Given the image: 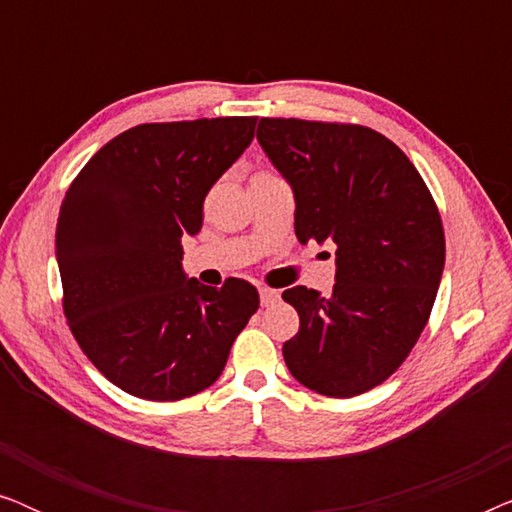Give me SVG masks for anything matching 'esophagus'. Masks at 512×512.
Here are the masks:
<instances>
[{
  "label": "esophagus",
  "mask_w": 512,
  "mask_h": 512,
  "mask_svg": "<svg viewBox=\"0 0 512 512\" xmlns=\"http://www.w3.org/2000/svg\"><path fill=\"white\" fill-rule=\"evenodd\" d=\"M258 296H261V305L268 307L272 303H277L279 293L275 289H265V286H263V289H258Z\"/></svg>",
  "instance_id": "obj_1"
}]
</instances>
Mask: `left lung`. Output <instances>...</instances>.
Segmentation results:
<instances>
[{
	"label": "left lung",
	"mask_w": 512,
	"mask_h": 512,
	"mask_svg": "<svg viewBox=\"0 0 512 512\" xmlns=\"http://www.w3.org/2000/svg\"><path fill=\"white\" fill-rule=\"evenodd\" d=\"M256 139L291 186L298 242L338 247L331 296L282 293L300 317L286 366L317 394L359 396L401 366L429 321L445 268L436 202L408 156L363 125L261 118Z\"/></svg>",
	"instance_id": "obj_1"
}]
</instances>
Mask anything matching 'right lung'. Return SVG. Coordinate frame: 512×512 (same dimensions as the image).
<instances>
[{"mask_svg": "<svg viewBox=\"0 0 512 512\" xmlns=\"http://www.w3.org/2000/svg\"><path fill=\"white\" fill-rule=\"evenodd\" d=\"M256 118L144 123L104 144L69 186L55 228L65 317L93 366L146 401H179L219 380L258 291L184 272L181 237L254 139Z\"/></svg>", "mask_w": 512, "mask_h": 512, "instance_id": "right-lung-1", "label": "right lung"}]
</instances>
